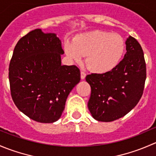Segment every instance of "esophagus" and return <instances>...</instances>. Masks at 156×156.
Wrapping results in <instances>:
<instances>
[{
    "label": "esophagus",
    "mask_w": 156,
    "mask_h": 156,
    "mask_svg": "<svg viewBox=\"0 0 156 156\" xmlns=\"http://www.w3.org/2000/svg\"><path fill=\"white\" fill-rule=\"evenodd\" d=\"M85 77H86V74L84 73V72H82V71H81V78L82 80H84V78H85Z\"/></svg>",
    "instance_id": "34e87169"
}]
</instances>
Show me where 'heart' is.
<instances>
[{"label":"heart","instance_id":"1","mask_svg":"<svg viewBox=\"0 0 156 156\" xmlns=\"http://www.w3.org/2000/svg\"><path fill=\"white\" fill-rule=\"evenodd\" d=\"M64 50L73 62H81L86 55V64L90 70L103 74L113 70L120 63L125 44L120 34L95 30L78 34L73 42L67 41Z\"/></svg>","mask_w":156,"mask_h":156}]
</instances>
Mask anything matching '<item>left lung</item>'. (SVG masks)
<instances>
[{
    "label": "left lung",
    "instance_id": "8db88e82",
    "mask_svg": "<svg viewBox=\"0 0 156 156\" xmlns=\"http://www.w3.org/2000/svg\"><path fill=\"white\" fill-rule=\"evenodd\" d=\"M126 53L113 70L86 76L91 94L87 106L99 122H109L127 114L140 100L146 78L144 51L134 37L125 41Z\"/></svg>",
    "mask_w": 156,
    "mask_h": 156
}]
</instances>
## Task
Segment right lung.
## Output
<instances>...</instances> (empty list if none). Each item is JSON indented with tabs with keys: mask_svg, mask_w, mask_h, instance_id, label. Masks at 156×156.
Listing matches in <instances>:
<instances>
[{
	"mask_svg": "<svg viewBox=\"0 0 156 156\" xmlns=\"http://www.w3.org/2000/svg\"><path fill=\"white\" fill-rule=\"evenodd\" d=\"M63 53L56 34L40 29L22 37L14 48L9 66L11 96L19 110L35 122H56L81 80L78 67L62 65Z\"/></svg>",
	"mask_w": 156,
	"mask_h": 156,
	"instance_id": "add662e5",
	"label": "right lung"
}]
</instances>
